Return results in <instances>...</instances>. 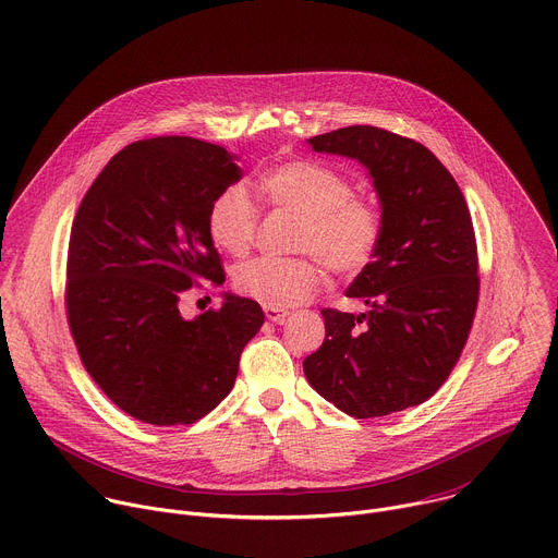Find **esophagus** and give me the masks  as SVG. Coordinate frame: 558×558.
<instances>
[{"label":"esophagus","instance_id":"esophagus-1","mask_svg":"<svg viewBox=\"0 0 558 558\" xmlns=\"http://www.w3.org/2000/svg\"><path fill=\"white\" fill-rule=\"evenodd\" d=\"M265 315L269 323H276V325H282L287 320L289 311L287 308H280V306H265Z\"/></svg>","mask_w":558,"mask_h":558}]
</instances>
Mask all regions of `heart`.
<instances>
[{"label":"heart","mask_w":558,"mask_h":558,"mask_svg":"<svg viewBox=\"0 0 558 558\" xmlns=\"http://www.w3.org/2000/svg\"><path fill=\"white\" fill-rule=\"evenodd\" d=\"M260 196L300 216L293 250L311 252L293 258H254L235 269L233 282L243 295L265 306H295L325 280V263L344 276L362 271L379 243L375 207L353 196V185L338 170L317 161H289L258 179ZM258 209L243 185H229L209 205L207 231L231 256L252 250ZM316 256L313 257L312 254Z\"/></svg>","instance_id":"b5f03b06"}]
</instances>
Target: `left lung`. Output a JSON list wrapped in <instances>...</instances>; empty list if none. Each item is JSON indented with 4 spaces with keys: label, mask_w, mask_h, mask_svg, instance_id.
Returning <instances> with one entry per match:
<instances>
[{
    "label": "left lung",
    "mask_w": 558,
    "mask_h": 558,
    "mask_svg": "<svg viewBox=\"0 0 558 558\" xmlns=\"http://www.w3.org/2000/svg\"><path fill=\"white\" fill-rule=\"evenodd\" d=\"M306 143L368 170L381 220L373 260L347 289L368 311L323 308L327 336L304 357V375L357 420L417 407L454 368L480 300L465 198L439 158L413 138L351 125Z\"/></svg>",
    "instance_id": "left-lung-1"
}]
</instances>
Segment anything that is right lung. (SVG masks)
Listing matches in <instances>:
<instances>
[{
  "label": "right lung",
  "instance_id": "obj_1",
  "mask_svg": "<svg viewBox=\"0 0 558 558\" xmlns=\"http://www.w3.org/2000/svg\"><path fill=\"white\" fill-rule=\"evenodd\" d=\"M241 177L220 145L158 136L112 156L78 205L65 271L70 333L90 377L138 422L194 424L214 411L265 323L260 304L235 293L194 320L179 308L194 284L225 282L207 211Z\"/></svg>",
  "mask_w": 558,
  "mask_h": 558
}]
</instances>
